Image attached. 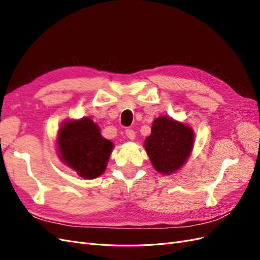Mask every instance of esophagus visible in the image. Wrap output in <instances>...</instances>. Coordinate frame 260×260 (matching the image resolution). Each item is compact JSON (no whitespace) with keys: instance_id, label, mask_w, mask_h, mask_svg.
Segmentation results:
<instances>
[{"instance_id":"34e87169","label":"esophagus","mask_w":260,"mask_h":260,"mask_svg":"<svg viewBox=\"0 0 260 260\" xmlns=\"http://www.w3.org/2000/svg\"><path fill=\"white\" fill-rule=\"evenodd\" d=\"M125 136L128 137L129 140H135V138H136V132L133 131L132 129H127V130H125Z\"/></svg>"}]
</instances>
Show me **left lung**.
<instances>
[{"mask_svg": "<svg viewBox=\"0 0 260 260\" xmlns=\"http://www.w3.org/2000/svg\"><path fill=\"white\" fill-rule=\"evenodd\" d=\"M193 144V130L168 116L156 118L151 136L144 141L153 167L161 175L174 174L182 167L191 155Z\"/></svg>", "mask_w": 260, "mask_h": 260, "instance_id": "left-lung-1", "label": "left lung"}]
</instances>
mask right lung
Masks as SVG:
<instances>
[{"mask_svg":"<svg viewBox=\"0 0 260 260\" xmlns=\"http://www.w3.org/2000/svg\"><path fill=\"white\" fill-rule=\"evenodd\" d=\"M59 158L83 179H95L106 169L114 148L102 137L99 125L89 117L67 120L58 130Z\"/></svg>","mask_w":260,"mask_h":260,"instance_id":"obj_1","label":"right lung"}]
</instances>
